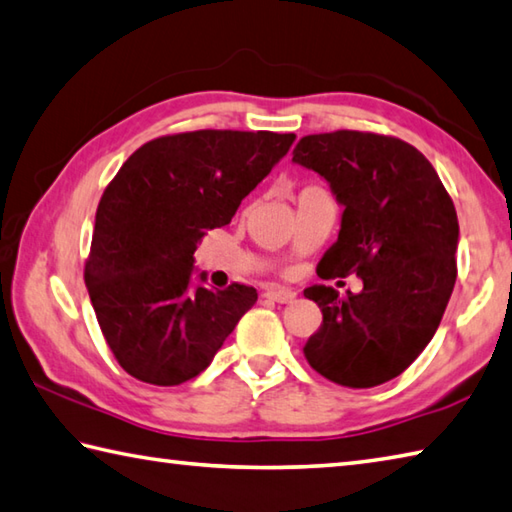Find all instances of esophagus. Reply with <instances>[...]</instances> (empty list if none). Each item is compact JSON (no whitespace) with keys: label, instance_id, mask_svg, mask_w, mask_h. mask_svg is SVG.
<instances>
[{"label":"esophagus","instance_id":"obj_1","mask_svg":"<svg viewBox=\"0 0 512 512\" xmlns=\"http://www.w3.org/2000/svg\"><path fill=\"white\" fill-rule=\"evenodd\" d=\"M265 296L269 298V301H276V303H292L296 298V292H292V289H283V287H269Z\"/></svg>","mask_w":512,"mask_h":512}]
</instances>
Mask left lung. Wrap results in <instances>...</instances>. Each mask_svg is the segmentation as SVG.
I'll list each match as a JSON object with an SVG mask.
<instances>
[{
    "mask_svg": "<svg viewBox=\"0 0 512 512\" xmlns=\"http://www.w3.org/2000/svg\"><path fill=\"white\" fill-rule=\"evenodd\" d=\"M292 160L321 173L345 207L316 274L363 281L345 296L305 289L323 312L305 359L345 388H374L410 368L446 312L457 281L455 205L426 156L392 136L314 133L298 140Z\"/></svg>",
    "mask_w": 512,
    "mask_h": 512,
    "instance_id": "8db88e82",
    "label": "left lung"
}]
</instances>
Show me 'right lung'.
Listing matches in <instances>:
<instances>
[{
  "instance_id": "add662e5",
  "label": "right lung",
  "mask_w": 512,
  "mask_h": 512,
  "mask_svg": "<svg viewBox=\"0 0 512 512\" xmlns=\"http://www.w3.org/2000/svg\"><path fill=\"white\" fill-rule=\"evenodd\" d=\"M294 133L202 129L142 144L106 185L84 263L100 330L133 379L180 385L209 368L256 289L191 287L196 245L231 223Z\"/></svg>"
}]
</instances>
